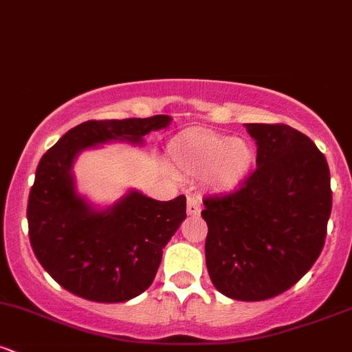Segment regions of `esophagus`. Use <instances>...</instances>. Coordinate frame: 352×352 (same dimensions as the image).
I'll use <instances>...</instances> for the list:
<instances>
[{
	"instance_id": "obj_1",
	"label": "esophagus",
	"mask_w": 352,
	"mask_h": 352,
	"mask_svg": "<svg viewBox=\"0 0 352 352\" xmlns=\"http://www.w3.org/2000/svg\"><path fill=\"white\" fill-rule=\"evenodd\" d=\"M200 210H201L200 200L197 199V197L190 195L188 199H187V212H188V215H192V217L200 215Z\"/></svg>"
}]
</instances>
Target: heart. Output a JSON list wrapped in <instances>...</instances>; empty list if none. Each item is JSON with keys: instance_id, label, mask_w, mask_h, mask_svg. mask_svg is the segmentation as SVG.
<instances>
[{"instance_id": "b5f03b06", "label": "heart", "mask_w": 352, "mask_h": 352, "mask_svg": "<svg viewBox=\"0 0 352 352\" xmlns=\"http://www.w3.org/2000/svg\"><path fill=\"white\" fill-rule=\"evenodd\" d=\"M173 164L190 175L213 172L218 187L230 188L246 175L252 167L253 148L233 137L190 132L180 135L170 145Z\"/></svg>"}]
</instances>
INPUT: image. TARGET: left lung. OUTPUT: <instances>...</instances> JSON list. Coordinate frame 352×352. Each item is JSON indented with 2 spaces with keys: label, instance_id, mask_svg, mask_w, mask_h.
Instances as JSON below:
<instances>
[{
  "label": "left lung",
  "instance_id": "8db88e82",
  "mask_svg": "<svg viewBox=\"0 0 352 352\" xmlns=\"http://www.w3.org/2000/svg\"><path fill=\"white\" fill-rule=\"evenodd\" d=\"M256 168L228 193L207 195L205 258L225 296L261 301L292 288L324 246L333 205L326 157L286 124H246Z\"/></svg>",
  "mask_w": 352,
  "mask_h": 352
}]
</instances>
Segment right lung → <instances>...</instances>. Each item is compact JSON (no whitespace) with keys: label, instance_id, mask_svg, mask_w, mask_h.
I'll return each mask as SVG.
<instances>
[{"label":"right lung","instance_id":"add662e5","mask_svg":"<svg viewBox=\"0 0 352 352\" xmlns=\"http://www.w3.org/2000/svg\"><path fill=\"white\" fill-rule=\"evenodd\" d=\"M170 116L87 120L67 131L39 160L28 199V228L43 268L64 289L96 302L132 300L152 285L162 250L187 218V199L152 200L131 192L107 212L76 193L74 157L107 140L140 142L168 127Z\"/></svg>","mask_w":352,"mask_h":352}]
</instances>
